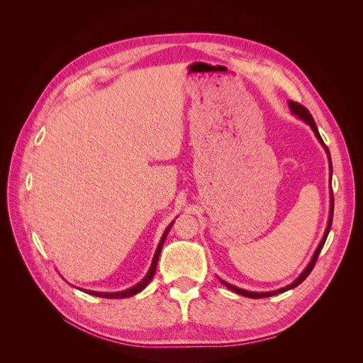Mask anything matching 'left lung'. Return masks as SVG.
<instances>
[{"mask_svg": "<svg viewBox=\"0 0 363 363\" xmlns=\"http://www.w3.org/2000/svg\"><path fill=\"white\" fill-rule=\"evenodd\" d=\"M289 107H291L292 113L298 115L303 121H306V123L312 127L315 136H316V138H318V140H320L321 144L324 145V148H325V151H327V155H328V160H330V174H332V159H330V151H328V148H327V147H325V144H324L323 138L320 136V131H318V128H316V124H315V121H313V118H312L311 112L307 111V108H306L304 106H301L300 103H295V101H289ZM333 207H335V203H333V192H332L330 218H328V225H327V230H325V233H324V238H323V240L320 242V245H318V248H316L315 255H313V257H312V260H311L309 265H307V268L301 272V276H300L298 279H296L292 284H289V286H286V288H281V289H279V291H272V292H250V291H245V289L236 288V286H233V284H230V283H227V281H224V280H221V281L225 284V286H227L228 289H232L233 292H236V294H239V295L248 296V298H265V296H271V295H276V294H281V292H284V291H289V289H292V288H295V286H298V284H300V283H303V281L306 280V277L309 276V274L312 272V269H313V267H315V263H316V260H318V256H320V252H321V250H323V247H324V244H325V239H327V236H328V232H330L332 221H333Z\"/></svg>", "mask_w": 363, "mask_h": 363, "instance_id": "1", "label": "left lung"}]
</instances>
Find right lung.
Listing matches in <instances>:
<instances>
[{"label":"right lung","instance_id":"add662e5","mask_svg":"<svg viewBox=\"0 0 363 363\" xmlns=\"http://www.w3.org/2000/svg\"><path fill=\"white\" fill-rule=\"evenodd\" d=\"M171 225H172V224H171ZM171 225H169L167 230H164V233H163V236H162V239H160V244H159V247H157V250H156V255H155V257H152V263H151V268H150L148 274H147L144 280L139 281V283L136 284V286L130 288V289H125V291H123V292H112V294L94 292V291H84V292L91 294V295L101 296V298H127V296H131V295H135V294L140 292V291L144 289V288L147 286V284L152 280V277H155V274H156V267H157V260H159V256H160V251H162L163 242H164V239H167V235H168V232H169Z\"/></svg>","mask_w":363,"mask_h":363}]
</instances>
